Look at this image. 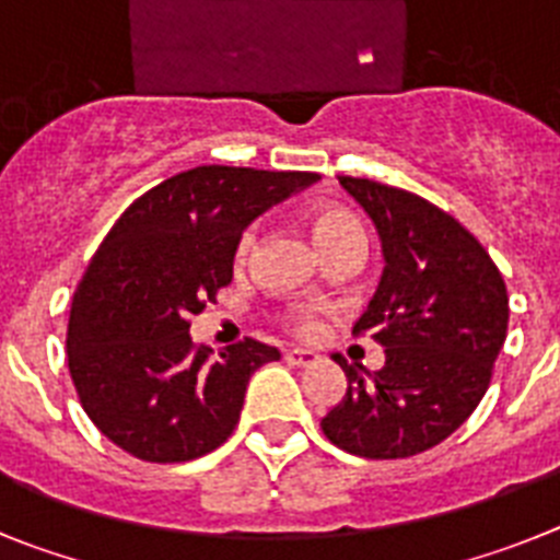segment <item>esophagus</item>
Listing matches in <instances>:
<instances>
[{"label":"esophagus","mask_w":560,"mask_h":560,"mask_svg":"<svg viewBox=\"0 0 560 560\" xmlns=\"http://www.w3.org/2000/svg\"><path fill=\"white\" fill-rule=\"evenodd\" d=\"M284 361L290 363V366H313V363L318 361V354L310 352V349H287Z\"/></svg>","instance_id":"1"}]
</instances>
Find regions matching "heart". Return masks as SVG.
<instances>
[{
    "label": "heart",
    "mask_w": 560,
    "mask_h": 560,
    "mask_svg": "<svg viewBox=\"0 0 560 560\" xmlns=\"http://www.w3.org/2000/svg\"><path fill=\"white\" fill-rule=\"evenodd\" d=\"M310 231H313V240L318 245V250L327 256V253L338 250L343 245H358L363 247V228L358 222L354 213H349L347 208L340 206H315L307 213ZM256 245V225H247L242 231L240 242H236V261H245L247 253ZM284 327H290L299 335H313L318 329V313L310 307H293L284 313Z\"/></svg>",
    "instance_id": "obj_1"
}]
</instances>
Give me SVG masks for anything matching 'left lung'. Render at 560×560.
I'll return each instance as SVG.
<instances>
[{
  "label": "left lung",
  "instance_id": "8db88e82",
  "mask_svg": "<svg viewBox=\"0 0 560 560\" xmlns=\"http://www.w3.org/2000/svg\"><path fill=\"white\" fill-rule=\"evenodd\" d=\"M338 183L383 240L381 287L352 335H372L386 363L363 381L332 354L349 386L320 431L347 454L406 459L454 434L488 392L508 335V287L482 242L425 197L366 177Z\"/></svg>",
  "mask_w": 560,
  "mask_h": 560
}]
</instances>
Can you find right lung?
<instances>
[{
    "label": "right lung",
    "mask_w": 560,
    "mask_h": 560,
    "mask_svg": "<svg viewBox=\"0 0 560 560\" xmlns=\"http://www.w3.org/2000/svg\"><path fill=\"white\" fill-rule=\"evenodd\" d=\"M315 172L197 165L120 213L72 295L67 366L86 417L126 454L174 465L233 434L247 381L279 349L242 338L211 358L191 318L233 279L242 231Z\"/></svg>",
    "instance_id": "obj_1"
}]
</instances>
